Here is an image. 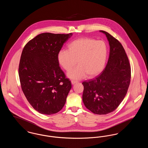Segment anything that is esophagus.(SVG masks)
I'll use <instances>...</instances> for the list:
<instances>
[{"label": "esophagus", "mask_w": 148, "mask_h": 148, "mask_svg": "<svg viewBox=\"0 0 148 148\" xmlns=\"http://www.w3.org/2000/svg\"><path fill=\"white\" fill-rule=\"evenodd\" d=\"M71 83L72 84H75L77 83V81H75V80H71Z\"/></svg>", "instance_id": "obj_1"}]
</instances>
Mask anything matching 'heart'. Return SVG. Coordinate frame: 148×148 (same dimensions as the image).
I'll return each instance as SVG.
<instances>
[{
	"mask_svg": "<svg viewBox=\"0 0 148 148\" xmlns=\"http://www.w3.org/2000/svg\"><path fill=\"white\" fill-rule=\"evenodd\" d=\"M108 53L106 42L92 38H82L72 41L68 50H60L57 58L59 65L66 71L77 63L76 68L68 72V77L81 79L87 75L89 77L97 75L103 70Z\"/></svg>",
	"mask_w": 148,
	"mask_h": 148,
	"instance_id": "1",
	"label": "heart"
}]
</instances>
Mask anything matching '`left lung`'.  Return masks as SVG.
Masks as SVG:
<instances>
[{
    "label": "left lung",
    "mask_w": 148,
    "mask_h": 148,
    "mask_svg": "<svg viewBox=\"0 0 148 148\" xmlns=\"http://www.w3.org/2000/svg\"><path fill=\"white\" fill-rule=\"evenodd\" d=\"M110 46L105 69L97 77L82 83L83 101L92 112L99 115L112 113L127 94L131 79V68L125 51L121 43L103 30Z\"/></svg>",
    "instance_id": "left-lung-1"
}]
</instances>
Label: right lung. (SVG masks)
Returning a JSON list of instances; mask_svg holds the SVG:
<instances>
[{
    "mask_svg": "<svg viewBox=\"0 0 148 148\" xmlns=\"http://www.w3.org/2000/svg\"><path fill=\"white\" fill-rule=\"evenodd\" d=\"M72 34L42 33L23 50L19 65L21 89L30 104L40 114L59 112L71 90V81L60 69L57 56Z\"/></svg>",
    "mask_w": 148,
    "mask_h": 148,
    "instance_id": "add662e5",
    "label": "right lung"
}]
</instances>
